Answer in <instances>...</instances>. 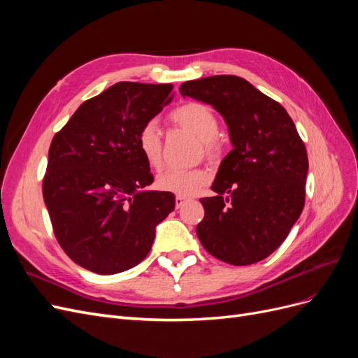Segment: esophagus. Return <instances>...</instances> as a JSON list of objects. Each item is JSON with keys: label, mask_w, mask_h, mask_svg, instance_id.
<instances>
[{"label": "esophagus", "mask_w": 358, "mask_h": 358, "mask_svg": "<svg viewBox=\"0 0 358 358\" xmlns=\"http://www.w3.org/2000/svg\"><path fill=\"white\" fill-rule=\"evenodd\" d=\"M188 200H189V199L183 197V196H176V208H178V209H179V208H182V206L185 204Z\"/></svg>", "instance_id": "obj_1"}]
</instances>
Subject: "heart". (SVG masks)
<instances>
[{"instance_id":"obj_1","label":"heart","mask_w":358,"mask_h":358,"mask_svg":"<svg viewBox=\"0 0 358 358\" xmlns=\"http://www.w3.org/2000/svg\"><path fill=\"white\" fill-rule=\"evenodd\" d=\"M170 121L178 127L192 133L201 140L206 152L210 157L216 155L215 138L220 133V124L215 112L203 103H187L179 106L170 113ZM137 148L150 167L158 169L162 159L161 133L157 122H146L137 134ZM210 179V173L206 169H167L157 178V187L176 196H194Z\"/></svg>"}]
</instances>
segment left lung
I'll return each mask as SVG.
<instances>
[{
	"label": "left lung",
	"instance_id": "left-lung-1",
	"mask_svg": "<svg viewBox=\"0 0 358 358\" xmlns=\"http://www.w3.org/2000/svg\"><path fill=\"white\" fill-rule=\"evenodd\" d=\"M182 96L210 104L229 127L233 149L200 199L197 236L224 263L262 262L282 245L305 206L308 154L282 106L237 76H210L180 85Z\"/></svg>",
	"mask_w": 358,
	"mask_h": 358
}]
</instances>
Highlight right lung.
Returning a JSON list of instances; mask_svg holds the SVG:
<instances>
[{"label":"right lung","instance_id":"1","mask_svg":"<svg viewBox=\"0 0 358 358\" xmlns=\"http://www.w3.org/2000/svg\"><path fill=\"white\" fill-rule=\"evenodd\" d=\"M173 85L119 82L86 100L53 137L43 199L53 233L76 264L121 273L149 254L175 196L149 191L137 134L173 100Z\"/></svg>","mask_w":358,"mask_h":358}]
</instances>
